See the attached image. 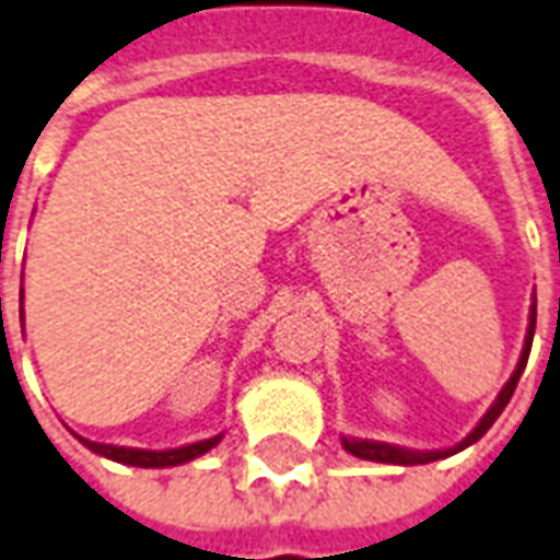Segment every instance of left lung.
Listing matches in <instances>:
<instances>
[{"mask_svg":"<svg viewBox=\"0 0 560 560\" xmlns=\"http://www.w3.org/2000/svg\"><path fill=\"white\" fill-rule=\"evenodd\" d=\"M535 323H537V302H532V314H528V331H526V343H523V355H520V364L517 370L511 373V378L505 382V387L499 390L497 402L490 405L488 413L481 417L479 425L472 429V432L464 438L460 443L450 446V450H405V446H394V443H382V441H358V438H343V450L349 455H355V458H364V460H378V464H399V467H413V464H432V460H441V458H450L455 452L467 450L472 446L476 441L485 438L490 425L497 422V417L505 411V405L511 402V396L517 390V382L523 370H526V361H528V352H532V340H535Z\"/></svg>","mask_w":560,"mask_h":560,"instance_id":"8db88e82","label":"left lung"}]
</instances>
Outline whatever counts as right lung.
I'll use <instances>...</instances> for the list:
<instances>
[{"instance_id":"add662e5","label":"right lung","mask_w":560,"mask_h":560,"mask_svg":"<svg viewBox=\"0 0 560 560\" xmlns=\"http://www.w3.org/2000/svg\"><path fill=\"white\" fill-rule=\"evenodd\" d=\"M79 438V434H75ZM84 446L102 458L117 460V464H128V467H176V464H187V460L199 458L208 450H213L217 443L223 441V434H213L208 441L187 443V446H178V450H128V446H114V443H96L88 441V438H79Z\"/></svg>"}]
</instances>
